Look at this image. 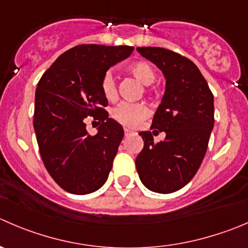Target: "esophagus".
<instances>
[{
    "label": "esophagus",
    "instance_id": "esophagus-1",
    "mask_svg": "<svg viewBox=\"0 0 248 248\" xmlns=\"http://www.w3.org/2000/svg\"><path fill=\"white\" fill-rule=\"evenodd\" d=\"M132 133H133V132H132L131 129H128V128H124V136H126V137H128V136H131Z\"/></svg>",
    "mask_w": 248,
    "mask_h": 248
}]
</instances>
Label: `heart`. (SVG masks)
I'll return each instance as SVG.
<instances>
[{"label":"heart","instance_id":"b5f03b06","mask_svg":"<svg viewBox=\"0 0 248 248\" xmlns=\"http://www.w3.org/2000/svg\"><path fill=\"white\" fill-rule=\"evenodd\" d=\"M128 73L133 75L141 85L149 86L155 81L156 73L153 66L146 62H136L127 68ZM102 92L108 100H114L117 97V87L115 78L108 71L102 78ZM149 115L148 108L138 103H122L112 111V117L121 124L127 127H136Z\"/></svg>","mask_w":248,"mask_h":248}]
</instances>
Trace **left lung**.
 <instances>
[{
    "mask_svg": "<svg viewBox=\"0 0 248 248\" xmlns=\"http://www.w3.org/2000/svg\"><path fill=\"white\" fill-rule=\"evenodd\" d=\"M166 80V90L151 128L165 132L155 143L150 132L141 131L143 150L136 158L141 183L154 193L170 194L188 184L198 172L215 124L213 94L198 66L172 50L138 47Z\"/></svg>",
    "mask_w": 248,
    "mask_h": 248,
    "instance_id": "8db88e82",
    "label": "left lung"
}]
</instances>
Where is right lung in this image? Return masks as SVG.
<instances>
[{
    "label": "right lung",
    "instance_id": "add662e5",
    "mask_svg": "<svg viewBox=\"0 0 248 248\" xmlns=\"http://www.w3.org/2000/svg\"><path fill=\"white\" fill-rule=\"evenodd\" d=\"M129 46L81 45L66 50L38 81L33 129L41 157L60 188L86 195L102 188L124 138V128L104 108L102 78L132 54ZM88 118L102 122L97 134Z\"/></svg>",
    "mask_w": 248,
    "mask_h": 248
}]
</instances>
